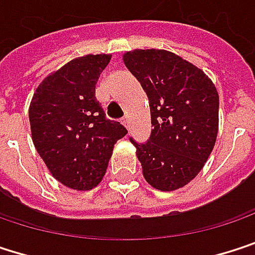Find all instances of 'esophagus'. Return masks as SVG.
Listing matches in <instances>:
<instances>
[{"mask_svg": "<svg viewBox=\"0 0 255 255\" xmlns=\"http://www.w3.org/2000/svg\"><path fill=\"white\" fill-rule=\"evenodd\" d=\"M122 123L126 126V128H129V117L128 116H125V117H122Z\"/></svg>", "mask_w": 255, "mask_h": 255, "instance_id": "obj_1", "label": "esophagus"}]
</instances>
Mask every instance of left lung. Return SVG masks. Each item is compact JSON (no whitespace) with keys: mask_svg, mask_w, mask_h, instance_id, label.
Masks as SVG:
<instances>
[{"mask_svg":"<svg viewBox=\"0 0 255 255\" xmlns=\"http://www.w3.org/2000/svg\"><path fill=\"white\" fill-rule=\"evenodd\" d=\"M125 65L148 96L151 133L136 148L144 178L177 190L200 172L218 132V93L203 71L166 50H133Z\"/></svg>","mask_w":255,"mask_h":255,"instance_id":"8db88e82","label":"left lung"}]
</instances>
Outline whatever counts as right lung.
I'll use <instances>...</instances> for the list:
<instances>
[{
    "instance_id": "add662e5",
    "label": "right lung",
    "mask_w": 255,
    "mask_h": 255,
    "mask_svg": "<svg viewBox=\"0 0 255 255\" xmlns=\"http://www.w3.org/2000/svg\"><path fill=\"white\" fill-rule=\"evenodd\" d=\"M110 55L64 65L37 87L29 122L34 145L52 175L74 190H90L105 175L114 144L128 130L110 120L95 89Z\"/></svg>"
}]
</instances>
